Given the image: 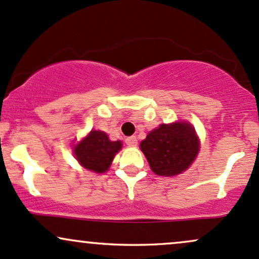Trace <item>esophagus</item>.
Wrapping results in <instances>:
<instances>
[{
    "label": "esophagus",
    "mask_w": 259,
    "mask_h": 259,
    "mask_svg": "<svg viewBox=\"0 0 259 259\" xmlns=\"http://www.w3.org/2000/svg\"><path fill=\"white\" fill-rule=\"evenodd\" d=\"M125 144L130 147H135L136 145H138V139H136L135 136H130V138L125 139Z\"/></svg>",
    "instance_id": "esophagus-1"
}]
</instances>
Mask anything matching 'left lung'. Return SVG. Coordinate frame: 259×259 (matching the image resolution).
Segmentation results:
<instances>
[{"label": "left lung", "instance_id": "8db88e82", "mask_svg": "<svg viewBox=\"0 0 259 259\" xmlns=\"http://www.w3.org/2000/svg\"><path fill=\"white\" fill-rule=\"evenodd\" d=\"M140 148L156 174L173 177L186 170L200 148L195 129L185 121L162 124L146 136Z\"/></svg>", "mask_w": 259, "mask_h": 259}]
</instances>
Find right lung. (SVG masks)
I'll use <instances>...</instances> for the list:
<instances>
[{
    "mask_svg": "<svg viewBox=\"0 0 259 259\" xmlns=\"http://www.w3.org/2000/svg\"><path fill=\"white\" fill-rule=\"evenodd\" d=\"M120 148V141H111L103 132L92 130L80 144L76 145L74 154L80 164L88 170L105 173Z\"/></svg>",
    "mask_w": 259,
    "mask_h": 259,
    "instance_id": "add662e5",
    "label": "right lung"
}]
</instances>
